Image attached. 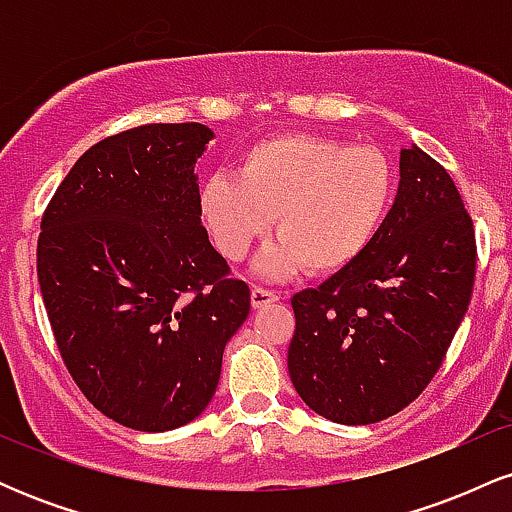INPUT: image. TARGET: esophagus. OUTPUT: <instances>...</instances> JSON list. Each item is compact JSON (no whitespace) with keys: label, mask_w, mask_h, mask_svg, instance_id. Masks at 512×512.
Listing matches in <instances>:
<instances>
[{"label":"esophagus","mask_w":512,"mask_h":512,"mask_svg":"<svg viewBox=\"0 0 512 512\" xmlns=\"http://www.w3.org/2000/svg\"><path fill=\"white\" fill-rule=\"evenodd\" d=\"M250 301H252V308H264V305L279 301V293L269 291V289H262V286H252Z\"/></svg>","instance_id":"obj_1"}]
</instances>
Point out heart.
Masks as SVG:
<instances>
[{"mask_svg":"<svg viewBox=\"0 0 512 512\" xmlns=\"http://www.w3.org/2000/svg\"><path fill=\"white\" fill-rule=\"evenodd\" d=\"M395 187V168L375 146L293 132L252 144L238 175H211L199 211L226 260H245L274 219L281 240L264 252V274H289L301 264L308 274H332L368 250Z\"/></svg>","mask_w":512,"mask_h":512,"instance_id":"obj_1","label":"heart"}]
</instances>
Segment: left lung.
I'll list each match as a JSON object with an SVG mask.
<instances>
[{"label": "left lung", "mask_w": 512, "mask_h": 512, "mask_svg": "<svg viewBox=\"0 0 512 512\" xmlns=\"http://www.w3.org/2000/svg\"><path fill=\"white\" fill-rule=\"evenodd\" d=\"M399 175L368 250L291 298V383L334 424H375L414 402L472 301L477 238L455 182L419 146L402 151Z\"/></svg>", "instance_id": "left-lung-1"}]
</instances>
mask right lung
Masks as SVG:
<instances>
[{
  "label": "right lung",
  "mask_w": 512,
  "mask_h": 512,
  "mask_svg": "<svg viewBox=\"0 0 512 512\" xmlns=\"http://www.w3.org/2000/svg\"><path fill=\"white\" fill-rule=\"evenodd\" d=\"M199 122L142 125L93 144L40 221L38 281L57 349L84 397L134 431L207 409L250 289L211 248L195 163Z\"/></svg>",
  "instance_id": "obj_1"
}]
</instances>
